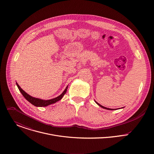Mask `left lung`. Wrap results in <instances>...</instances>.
<instances>
[{
    "label": "left lung",
    "instance_id": "8db88e82",
    "mask_svg": "<svg viewBox=\"0 0 154 154\" xmlns=\"http://www.w3.org/2000/svg\"><path fill=\"white\" fill-rule=\"evenodd\" d=\"M96 102V101H95ZM96 103L98 105H99L100 107H102V108H105V109H112H112H111V108H106V107H105V106H102V105H100L99 103H98L97 102H96Z\"/></svg>",
    "mask_w": 154,
    "mask_h": 154
}]
</instances>
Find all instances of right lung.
<instances>
[{"instance_id": "add662e5", "label": "right lung", "mask_w": 154, "mask_h": 154, "mask_svg": "<svg viewBox=\"0 0 154 154\" xmlns=\"http://www.w3.org/2000/svg\"><path fill=\"white\" fill-rule=\"evenodd\" d=\"M16 85L18 87L19 91H20L21 94L23 95V96L25 97V99L26 100H27L29 102H30L32 104H33V105H35L36 106H46L49 105H51V104H52V103H54L58 102V100H60L62 99L63 96L66 94V91H67V89H68V86H67L66 88V89L64 90V91L63 92V93L61 95H60L59 96H58V97H57L54 99H52L45 100H42V99H38V98H35V97H32L31 96L29 95L23 89H22L17 83H16Z\"/></svg>"}]
</instances>
